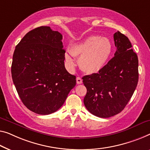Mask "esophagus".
<instances>
[{
	"label": "esophagus",
	"instance_id": "1",
	"mask_svg": "<svg viewBox=\"0 0 150 150\" xmlns=\"http://www.w3.org/2000/svg\"><path fill=\"white\" fill-rule=\"evenodd\" d=\"M76 80H77V84H81V83H82V79L81 77H77V79H76Z\"/></svg>",
	"mask_w": 150,
	"mask_h": 150
}]
</instances>
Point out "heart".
Wrapping results in <instances>:
<instances>
[{
    "label": "heart",
    "instance_id": "obj_1",
    "mask_svg": "<svg viewBox=\"0 0 150 150\" xmlns=\"http://www.w3.org/2000/svg\"><path fill=\"white\" fill-rule=\"evenodd\" d=\"M112 51V44L108 38L91 35L73 45L69 52L73 57L79 58V65L83 71L93 74L100 72L104 67ZM65 59L71 67L74 66V61L68 54H65Z\"/></svg>",
    "mask_w": 150,
    "mask_h": 150
}]
</instances>
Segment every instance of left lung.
Listing matches in <instances>:
<instances>
[{"label": "left lung", "mask_w": 150, "mask_h": 150, "mask_svg": "<svg viewBox=\"0 0 150 150\" xmlns=\"http://www.w3.org/2000/svg\"><path fill=\"white\" fill-rule=\"evenodd\" d=\"M115 57L98 73L84 76V104L92 115L109 118L120 113L132 97L139 79L138 57L131 42L120 32L114 34Z\"/></svg>", "instance_id": "obj_1"}]
</instances>
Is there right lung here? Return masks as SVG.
I'll use <instances>...</instances> for the list:
<instances>
[{
	"label": "right lung",
	"instance_id": "1",
	"mask_svg": "<svg viewBox=\"0 0 150 150\" xmlns=\"http://www.w3.org/2000/svg\"><path fill=\"white\" fill-rule=\"evenodd\" d=\"M62 40L61 33L41 26L27 33L13 53V83L23 104L38 115L57 111L76 85L64 67Z\"/></svg>",
	"mask_w": 150,
	"mask_h": 150
}]
</instances>
